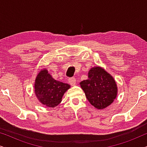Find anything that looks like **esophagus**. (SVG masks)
Wrapping results in <instances>:
<instances>
[{"instance_id": "34e87169", "label": "esophagus", "mask_w": 147, "mask_h": 147, "mask_svg": "<svg viewBox=\"0 0 147 147\" xmlns=\"http://www.w3.org/2000/svg\"><path fill=\"white\" fill-rule=\"evenodd\" d=\"M68 81H69V83L70 85H71V86L75 85L76 83V80L75 78H69V80H68Z\"/></svg>"}]
</instances>
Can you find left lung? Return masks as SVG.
I'll use <instances>...</instances> for the list:
<instances>
[{"mask_svg":"<svg viewBox=\"0 0 147 147\" xmlns=\"http://www.w3.org/2000/svg\"><path fill=\"white\" fill-rule=\"evenodd\" d=\"M90 103L97 109H103L113 102L117 95L115 80L102 67L92 68L88 79L80 82Z\"/></svg>","mask_w":147,"mask_h":147,"instance_id":"8db88e82","label":"left lung"}]
</instances>
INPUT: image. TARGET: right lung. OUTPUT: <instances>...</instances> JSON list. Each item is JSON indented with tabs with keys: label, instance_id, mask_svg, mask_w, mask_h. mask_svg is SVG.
<instances>
[{
	"label": "right lung",
	"instance_id": "right-lung-1",
	"mask_svg": "<svg viewBox=\"0 0 147 147\" xmlns=\"http://www.w3.org/2000/svg\"><path fill=\"white\" fill-rule=\"evenodd\" d=\"M69 88V84L54 80L45 69L40 71L35 80L36 96L42 104L50 108L61 102L62 96Z\"/></svg>",
	"mask_w": 147,
	"mask_h": 147
}]
</instances>
